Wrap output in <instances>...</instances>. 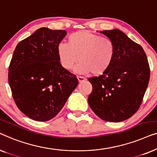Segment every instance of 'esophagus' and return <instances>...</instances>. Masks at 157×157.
I'll return each mask as SVG.
<instances>
[{"instance_id":"34e87169","label":"esophagus","mask_w":157,"mask_h":157,"mask_svg":"<svg viewBox=\"0 0 157 157\" xmlns=\"http://www.w3.org/2000/svg\"><path fill=\"white\" fill-rule=\"evenodd\" d=\"M77 79H78V81H79V82H83V81H84L86 80V78H84V77L79 76H77Z\"/></svg>"}]
</instances>
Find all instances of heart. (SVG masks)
Wrapping results in <instances>:
<instances>
[{
  "label": "heart",
  "instance_id": "obj_1",
  "mask_svg": "<svg viewBox=\"0 0 157 157\" xmlns=\"http://www.w3.org/2000/svg\"><path fill=\"white\" fill-rule=\"evenodd\" d=\"M56 53L61 66L65 70L72 69L80 61L76 71L81 74L91 73L95 76L104 74L112 64L116 48L113 40L88 31L70 34L67 44H59Z\"/></svg>",
  "mask_w": 157,
  "mask_h": 157
}]
</instances>
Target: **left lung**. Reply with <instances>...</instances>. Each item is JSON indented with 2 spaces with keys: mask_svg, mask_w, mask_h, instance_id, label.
<instances>
[{
  "mask_svg": "<svg viewBox=\"0 0 157 157\" xmlns=\"http://www.w3.org/2000/svg\"><path fill=\"white\" fill-rule=\"evenodd\" d=\"M113 40L116 53L111 67L99 76L89 78L91 109L106 121L120 122L138 111L149 84L150 68L140 45L118 29L100 32Z\"/></svg>",
  "mask_w": 157,
  "mask_h": 157,
  "instance_id": "obj_1",
  "label": "left lung"
}]
</instances>
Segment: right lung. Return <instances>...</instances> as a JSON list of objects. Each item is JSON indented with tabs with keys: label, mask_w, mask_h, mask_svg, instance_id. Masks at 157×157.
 <instances>
[{
	"label": "right lung",
	"mask_w": 157,
	"mask_h": 157,
	"mask_svg": "<svg viewBox=\"0 0 157 157\" xmlns=\"http://www.w3.org/2000/svg\"><path fill=\"white\" fill-rule=\"evenodd\" d=\"M63 30L40 28L19 43L8 68V83L16 106L30 119L54 118L78 85L74 74L61 66L57 46Z\"/></svg>",
	"instance_id": "add662e5"
}]
</instances>
